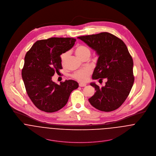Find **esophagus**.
<instances>
[{"mask_svg": "<svg viewBox=\"0 0 156 156\" xmlns=\"http://www.w3.org/2000/svg\"><path fill=\"white\" fill-rule=\"evenodd\" d=\"M86 85H87L86 83H79V87H86Z\"/></svg>", "mask_w": 156, "mask_h": 156, "instance_id": "obj_1", "label": "esophagus"}]
</instances>
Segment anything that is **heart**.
I'll use <instances>...</instances> for the list:
<instances>
[{
  "instance_id": "1",
  "label": "heart",
  "mask_w": 156,
  "mask_h": 156,
  "mask_svg": "<svg viewBox=\"0 0 156 156\" xmlns=\"http://www.w3.org/2000/svg\"><path fill=\"white\" fill-rule=\"evenodd\" d=\"M76 53L77 55L82 59L85 58H89L90 55V50L88 47L84 45H78L76 48ZM69 56V51L63 53L61 55V62L62 66H66L67 59ZM91 74V70L89 68L81 69L75 72L72 74L73 78L80 82H85L87 81L89 78V75Z\"/></svg>"
}]
</instances>
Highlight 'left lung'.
<instances>
[{
	"label": "left lung",
	"instance_id": "8db88e82",
	"mask_svg": "<svg viewBox=\"0 0 156 156\" xmlns=\"http://www.w3.org/2000/svg\"><path fill=\"white\" fill-rule=\"evenodd\" d=\"M96 51L99 56L92 74L93 79L105 78V87L95 83L90 85L96 90L88 99L97 109L111 112L125 101L133 85V61L128 48L120 38L108 32H101L77 37Z\"/></svg>",
	"mask_w": 156,
	"mask_h": 156
}]
</instances>
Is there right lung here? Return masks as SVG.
<instances>
[{"mask_svg":"<svg viewBox=\"0 0 156 156\" xmlns=\"http://www.w3.org/2000/svg\"><path fill=\"white\" fill-rule=\"evenodd\" d=\"M76 38L53 37L35 42L24 57L22 71L26 92L34 105L51 113L66 106L71 92L79 87L73 80L53 82L52 76L62 69L61 55L71 48Z\"/></svg>","mask_w":156,"mask_h":156,"instance_id":"obj_1","label":"right lung"}]
</instances>
